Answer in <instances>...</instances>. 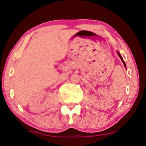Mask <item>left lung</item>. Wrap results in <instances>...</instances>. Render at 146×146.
<instances>
[{"label":"left lung","mask_w":146,"mask_h":146,"mask_svg":"<svg viewBox=\"0 0 146 146\" xmlns=\"http://www.w3.org/2000/svg\"><path fill=\"white\" fill-rule=\"evenodd\" d=\"M117 55H118V56H119V57H120V59H121V60H122V62H123V64H124V66H125V67H126V64H125V62H124V60H123V58H122V56H121V55H120V52H117Z\"/></svg>","instance_id":"8db88e82"}]
</instances>
